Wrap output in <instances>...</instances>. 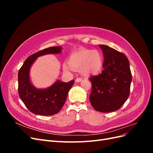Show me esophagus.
I'll list each match as a JSON object with an SVG mask.
<instances>
[{
	"instance_id": "34e87169",
	"label": "esophagus",
	"mask_w": 153,
	"mask_h": 153,
	"mask_svg": "<svg viewBox=\"0 0 153 153\" xmlns=\"http://www.w3.org/2000/svg\"><path fill=\"white\" fill-rule=\"evenodd\" d=\"M82 80V78H80V77H78V78H76L75 82H81Z\"/></svg>"
}]
</instances>
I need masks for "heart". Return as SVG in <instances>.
Instances as JSON below:
<instances>
[{"mask_svg": "<svg viewBox=\"0 0 153 153\" xmlns=\"http://www.w3.org/2000/svg\"><path fill=\"white\" fill-rule=\"evenodd\" d=\"M102 66V57L96 50H80L73 52L69 57L68 62L63 64V69L66 73L80 70L85 75H94Z\"/></svg>", "mask_w": 153, "mask_h": 153, "instance_id": "heart-1", "label": "heart"}]
</instances>
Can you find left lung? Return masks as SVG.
I'll list each match as a JSON object with an SVG mask.
<instances>
[{"label":"left lung","mask_w":153,"mask_h":153,"mask_svg":"<svg viewBox=\"0 0 153 153\" xmlns=\"http://www.w3.org/2000/svg\"><path fill=\"white\" fill-rule=\"evenodd\" d=\"M103 53V70L91 76V105L101 112L119 110L128 98L132 75L128 58L124 53L106 45H100Z\"/></svg>","instance_id":"1"}]
</instances>
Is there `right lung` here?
Wrapping results in <instances>:
<instances>
[{
  "instance_id": "add662e5",
  "label": "right lung",
  "mask_w": 153,
  "mask_h": 153,
  "mask_svg": "<svg viewBox=\"0 0 153 153\" xmlns=\"http://www.w3.org/2000/svg\"><path fill=\"white\" fill-rule=\"evenodd\" d=\"M61 47H52L40 50L27 58L18 73V94L23 103L32 113L41 115L57 114L65 103L68 93L75 80L65 83L57 80L46 89H38L31 84L29 69L38 57L45 54L59 53Z\"/></svg>"
}]
</instances>
